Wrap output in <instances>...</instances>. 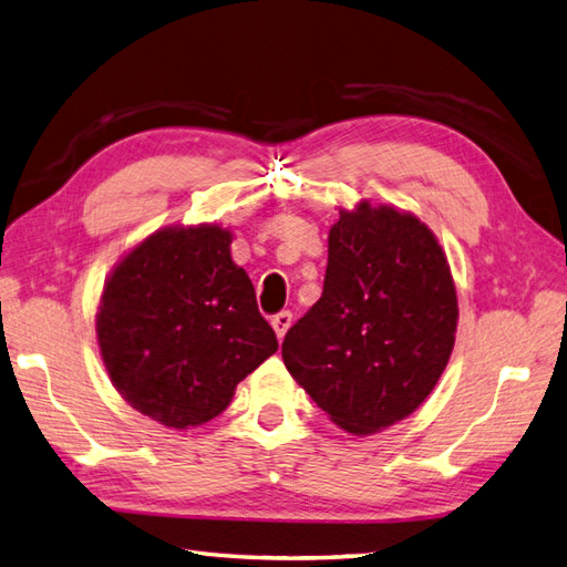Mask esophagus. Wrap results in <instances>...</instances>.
<instances>
[{"instance_id": "1", "label": "esophagus", "mask_w": 567, "mask_h": 567, "mask_svg": "<svg viewBox=\"0 0 567 567\" xmlns=\"http://www.w3.org/2000/svg\"><path fill=\"white\" fill-rule=\"evenodd\" d=\"M291 320H293V316L288 313V310H281L279 316L271 318V328H274V332H276V338L284 340V334L288 332V328H291Z\"/></svg>"}]
</instances>
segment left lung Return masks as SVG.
<instances>
[{
    "label": "left lung",
    "instance_id": "obj_1",
    "mask_svg": "<svg viewBox=\"0 0 567 567\" xmlns=\"http://www.w3.org/2000/svg\"><path fill=\"white\" fill-rule=\"evenodd\" d=\"M457 293L433 229L396 205L340 207L318 303L281 357L306 394L352 435L386 431L431 396L455 348Z\"/></svg>",
    "mask_w": 567,
    "mask_h": 567
}]
</instances>
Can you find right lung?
Returning a JSON list of instances; mask_svg holds the SVG:
<instances>
[{
  "label": "right lung",
  "instance_id": "obj_1",
  "mask_svg": "<svg viewBox=\"0 0 567 567\" xmlns=\"http://www.w3.org/2000/svg\"><path fill=\"white\" fill-rule=\"evenodd\" d=\"M229 245L217 223L158 227L102 286L95 330L112 386L166 429L213 421L279 350Z\"/></svg>",
  "mask_w": 567,
  "mask_h": 567
}]
</instances>
